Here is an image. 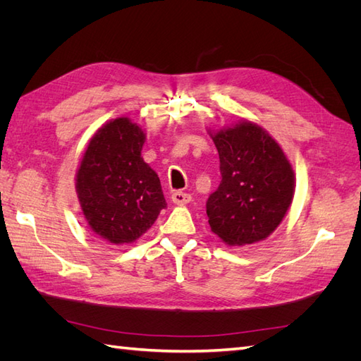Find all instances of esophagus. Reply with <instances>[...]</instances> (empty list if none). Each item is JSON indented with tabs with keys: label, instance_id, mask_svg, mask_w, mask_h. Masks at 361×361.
Masks as SVG:
<instances>
[{
	"label": "esophagus",
	"instance_id": "34e87169",
	"mask_svg": "<svg viewBox=\"0 0 361 361\" xmlns=\"http://www.w3.org/2000/svg\"><path fill=\"white\" fill-rule=\"evenodd\" d=\"M171 202L174 204H187L191 202V195L188 192H182V191H174L171 194Z\"/></svg>",
	"mask_w": 361,
	"mask_h": 361
}]
</instances>
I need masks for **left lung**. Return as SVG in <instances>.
Listing matches in <instances>:
<instances>
[{"mask_svg": "<svg viewBox=\"0 0 361 361\" xmlns=\"http://www.w3.org/2000/svg\"><path fill=\"white\" fill-rule=\"evenodd\" d=\"M221 182L206 202L211 231L227 245L265 239L286 216L295 192L292 164L264 128L241 120L211 130Z\"/></svg>", "mask_w": 361, "mask_h": 361, "instance_id": "8db88e82", "label": "left lung"}]
</instances>
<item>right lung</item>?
<instances>
[{
  "label": "right lung",
  "mask_w": 361,
  "mask_h": 361,
  "mask_svg": "<svg viewBox=\"0 0 361 361\" xmlns=\"http://www.w3.org/2000/svg\"><path fill=\"white\" fill-rule=\"evenodd\" d=\"M146 133L129 117L96 130L75 176L82 215L114 245L130 244L154 226L167 203L155 170L141 158Z\"/></svg>",
  "instance_id": "1"
}]
</instances>
